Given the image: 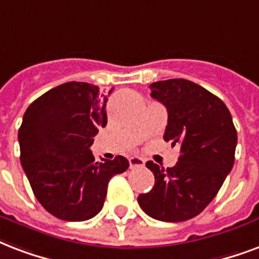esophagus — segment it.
Returning <instances> with one entry per match:
<instances>
[{"mask_svg":"<svg viewBox=\"0 0 259 259\" xmlns=\"http://www.w3.org/2000/svg\"><path fill=\"white\" fill-rule=\"evenodd\" d=\"M129 164H130V168H137V167H144L145 161H144L143 157L132 156V157H129Z\"/></svg>","mask_w":259,"mask_h":259,"instance_id":"1","label":"esophagus"}]
</instances>
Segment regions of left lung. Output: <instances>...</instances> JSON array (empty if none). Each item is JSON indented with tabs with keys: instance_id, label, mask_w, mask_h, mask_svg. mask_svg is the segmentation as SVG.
<instances>
[{
	"instance_id": "8db88e82",
	"label": "left lung",
	"mask_w": 259,
	"mask_h": 259,
	"mask_svg": "<svg viewBox=\"0 0 259 259\" xmlns=\"http://www.w3.org/2000/svg\"><path fill=\"white\" fill-rule=\"evenodd\" d=\"M151 91L168 112L164 140L181 145V156L167 169L148 161L155 186L138 195V204L156 220L186 222L210 204L231 172L238 134L222 99L198 84L171 78Z\"/></svg>"
}]
</instances>
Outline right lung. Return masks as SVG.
I'll return each mask as SVG.
<instances>
[{
    "label": "right lung",
    "mask_w": 259,
    "mask_h": 259,
    "mask_svg": "<svg viewBox=\"0 0 259 259\" xmlns=\"http://www.w3.org/2000/svg\"><path fill=\"white\" fill-rule=\"evenodd\" d=\"M106 103L107 95L99 87L70 81L47 91L23 116V169L40 205L65 222L96 216L110 179L129 168L123 156L99 163L90 149L99 127L107 125Z\"/></svg>",
    "instance_id": "add662e5"
}]
</instances>
